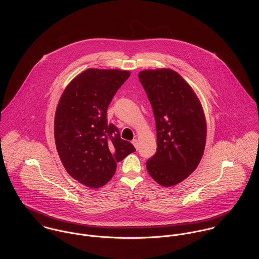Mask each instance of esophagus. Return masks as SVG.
I'll use <instances>...</instances> for the list:
<instances>
[{"mask_svg":"<svg viewBox=\"0 0 259 259\" xmlns=\"http://www.w3.org/2000/svg\"><path fill=\"white\" fill-rule=\"evenodd\" d=\"M132 144L135 146V148H139V142H138V140L137 139H135V140H133V142H132Z\"/></svg>","mask_w":259,"mask_h":259,"instance_id":"34e87169","label":"esophagus"}]
</instances>
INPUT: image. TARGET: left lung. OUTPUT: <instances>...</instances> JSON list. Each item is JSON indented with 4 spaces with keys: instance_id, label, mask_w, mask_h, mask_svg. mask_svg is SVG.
<instances>
[{
    "instance_id": "obj_1",
    "label": "left lung",
    "mask_w": 259,
    "mask_h": 259,
    "mask_svg": "<svg viewBox=\"0 0 259 259\" xmlns=\"http://www.w3.org/2000/svg\"><path fill=\"white\" fill-rule=\"evenodd\" d=\"M156 126V152L147 161L149 176L162 186L178 185L198 165L205 147L206 123L190 85L169 69L139 74Z\"/></svg>"
}]
</instances>
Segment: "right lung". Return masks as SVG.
I'll return each instance as SVG.
<instances>
[{"instance_id": "obj_1", "label": "right lung", "mask_w": 259, "mask_h": 259, "mask_svg": "<svg viewBox=\"0 0 259 259\" xmlns=\"http://www.w3.org/2000/svg\"><path fill=\"white\" fill-rule=\"evenodd\" d=\"M130 72L89 69L63 93L55 115V141L68 174L89 187L110 182L116 163L136 151L108 123L107 110Z\"/></svg>"}]
</instances>
